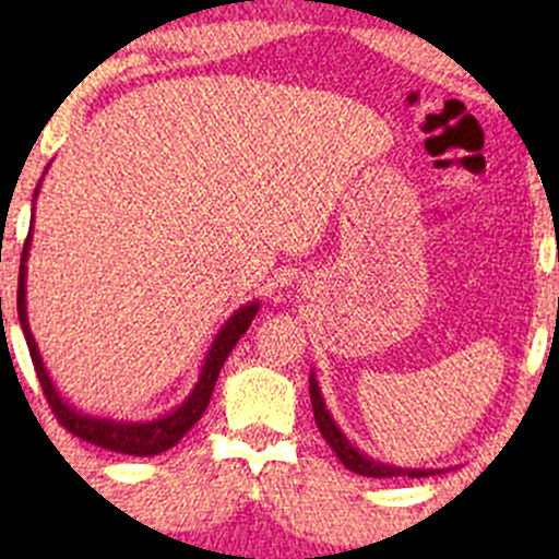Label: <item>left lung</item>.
Here are the masks:
<instances>
[{
    "label": "left lung",
    "mask_w": 559,
    "mask_h": 559,
    "mask_svg": "<svg viewBox=\"0 0 559 559\" xmlns=\"http://www.w3.org/2000/svg\"><path fill=\"white\" fill-rule=\"evenodd\" d=\"M311 405H313V416H316V425H319V432L324 436V441L330 443L332 452L337 454V460H341L348 471L359 473V476H368V478H389V476L421 478V476H430V473H436V471H419V467L386 465V462L370 460L368 454H362L359 449H354L352 441H348V438L341 432V427L332 421L330 411H326V405H324V397H321L319 381H316L313 373H311Z\"/></svg>",
    "instance_id": "1"
}]
</instances>
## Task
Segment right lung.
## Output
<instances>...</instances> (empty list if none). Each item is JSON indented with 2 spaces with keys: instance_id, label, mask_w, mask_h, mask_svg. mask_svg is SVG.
Segmentation results:
<instances>
[{
  "instance_id": "add662e5",
  "label": "right lung",
  "mask_w": 559,
  "mask_h": 559,
  "mask_svg": "<svg viewBox=\"0 0 559 559\" xmlns=\"http://www.w3.org/2000/svg\"><path fill=\"white\" fill-rule=\"evenodd\" d=\"M37 197V189H35ZM32 246V233L24 243V253H21V270H19V321L21 330H24L26 346H29L32 362H35L39 386H43L45 400H48L50 411L59 419V425L64 430H70L72 436L83 438V441L94 443V447L110 449V452L118 454H132V456H154L173 449L191 427L200 421V416L205 414L207 403H211L213 386H216L218 373H222L224 362H227L229 352L235 348V343L240 341V335L251 326L253 316L259 311V300L248 302V306L240 308L229 316L227 324L222 326V332L216 335V341L207 348L205 365L200 370V379H197L194 389L189 392V397L178 405V408L170 411V414L159 416L154 421H116V419H97V416L81 414L78 408H72L70 403L61 400V394L56 392L53 381H50L48 370H45L43 357L37 352L35 335L29 330V319H26V257H29Z\"/></svg>"
}]
</instances>
